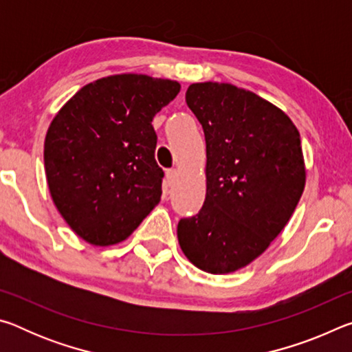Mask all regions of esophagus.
<instances>
[{"mask_svg":"<svg viewBox=\"0 0 352 352\" xmlns=\"http://www.w3.org/2000/svg\"><path fill=\"white\" fill-rule=\"evenodd\" d=\"M177 170L175 169H168L166 170V184H168V186L170 188L172 184L175 183V180H177Z\"/></svg>","mask_w":352,"mask_h":352,"instance_id":"1","label":"esophagus"}]
</instances>
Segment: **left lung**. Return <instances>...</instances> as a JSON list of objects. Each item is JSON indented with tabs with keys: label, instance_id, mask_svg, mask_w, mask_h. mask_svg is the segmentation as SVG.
<instances>
[{
	"label": "left lung",
	"instance_id": "1",
	"mask_svg": "<svg viewBox=\"0 0 352 352\" xmlns=\"http://www.w3.org/2000/svg\"><path fill=\"white\" fill-rule=\"evenodd\" d=\"M186 104L205 132L206 197L178 222V243L197 269L225 275L264 253L294 214L306 184L300 132L231 83H192Z\"/></svg>",
	"mask_w": 352,
	"mask_h": 352
}]
</instances>
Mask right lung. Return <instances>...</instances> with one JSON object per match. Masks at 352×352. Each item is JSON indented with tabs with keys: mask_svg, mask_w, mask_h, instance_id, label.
Segmentation results:
<instances>
[{
	"mask_svg": "<svg viewBox=\"0 0 352 352\" xmlns=\"http://www.w3.org/2000/svg\"><path fill=\"white\" fill-rule=\"evenodd\" d=\"M180 83L115 74L82 87L50 124L45 172L52 201L71 230L96 247L138 228L162 199L152 119Z\"/></svg>",
	"mask_w": 352,
	"mask_h": 352,
	"instance_id": "1",
	"label": "right lung"
}]
</instances>
